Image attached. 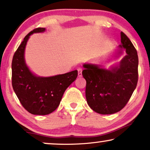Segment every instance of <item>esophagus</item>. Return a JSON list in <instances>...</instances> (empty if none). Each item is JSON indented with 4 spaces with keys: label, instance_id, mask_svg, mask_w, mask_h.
I'll return each mask as SVG.
<instances>
[{
    "label": "esophagus",
    "instance_id": "34e87169",
    "mask_svg": "<svg viewBox=\"0 0 150 150\" xmlns=\"http://www.w3.org/2000/svg\"><path fill=\"white\" fill-rule=\"evenodd\" d=\"M77 71H78V76L81 77V75H82V69L79 67L78 69H77Z\"/></svg>",
    "mask_w": 150,
    "mask_h": 150
}]
</instances>
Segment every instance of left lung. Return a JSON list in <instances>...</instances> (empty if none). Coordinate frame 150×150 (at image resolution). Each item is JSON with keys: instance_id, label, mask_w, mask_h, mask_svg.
<instances>
[{"instance_id": "obj_1", "label": "left lung", "mask_w": 150, "mask_h": 150, "mask_svg": "<svg viewBox=\"0 0 150 150\" xmlns=\"http://www.w3.org/2000/svg\"><path fill=\"white\" fill-rule=\"evenodd\" d=\"M121 48L127 55L110 70L84 64L82 75L86 81V98L89 107L100 114H112L125 107L137 86L138 57L133 43L121 32Z\"/></svg>"}]
</instances>
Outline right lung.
Instances as JSON below:
<instances>
[{
    "mask_svg": "<svg viewBox=\"0 0 150 150\" xmlns=\"http://www.w3.org/2000/svg\"><path fill=\"white\" fill-rule=\"evenodd\" d=\"M45 28H37L24 38L13 56L12 84L23 107L34 115H48L59 105L66 89L77 77V71L49 77L33 75L25 63L24 51L30 35L42 33Z\"/></svg>",
    "mask_w": 150,
    "mask_h": 150,
    "instance_id": "obj_1",
    "label": "right lung"
}]
</instances>
